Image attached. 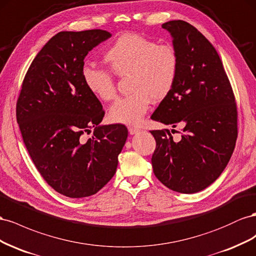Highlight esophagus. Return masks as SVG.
Instances as JSON below:
<instances>
[{
	"label": "esophagus",
	"instance_id": "1",
	"mask_svg": "<svg viewBox=\"0 0 256 256\" xmlns=\"http://www.w3.org/2000/svg\"><path fill=\"white\" fill-rule=\"evenodd\" d=\"M142 130H140V128H128V133L130 134V135H135V134H137V133H140Z\"/></svg>",
	"mask_w": 256,
	"mask_h": 256
}]
</instances>
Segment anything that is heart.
Returning <instances> with one entry per match:
<instances>
[{"instance_id":"b5f03b06","label":"heart","mask_w":256,"mask_h":256,"mask_svg":"<svg viewBox=\"0 0 256 256\" xmlns=\"http://www.w3.org/2000/svg\"><path fill=\"white\" fill-rule=\"evenodd\" d=\"M104 60L116 76H128L130 93L109 108V119L114 123L140 124L151 100H164L176 82L179 56L170 44H158L140 34H124L106 50ZM82 75L93 96L102 102L114 98V82L107 70L86 65Z\"/></svg>"}]
</instances>
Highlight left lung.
I'll use <instances>...</instances> for the list:
<instances>
[{
  "mask_svg": "<svg viewBox=\"0 0 256 256\" xmlns=\"http://www.w3.org/2000/svg\"><path fill=\"white\" fill-rule=\"evenodd\" d=\"M179 56L170 93L151 119L172 130H151L156 149L151 163L156 177L179 193L200 192L225 170L237 140V107L222 61L211 42L182 20L162 24ZM184 126L179 140L171 133Z\"/></svg>",
  "mask_w": 256,
  "mask_h": 256,
  "instance_id": "obj_1",
  "label": "left lung"
}]
</instances>
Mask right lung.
Instances as JSON below:
<instances>
[{"label": "right lung", "instance_id": "1", "mask_svg": "<svg viewBox=\"0 0 256 256\" xmlns=\"http://www.w3.org/2000/svg\"><path fill=\"white\" fill-rule=\"evenodd\" d=\"M112 38L103 30L62 31L28 68L17 102V122L36 168L70 198L98 193L116 174L128 135L123 124L102 126L100 102L86 88L88 52ZM94 128L86 142L81 136Z\"/></svg>", "mask_w": 256, "mask_h": 256}]
</instances>
